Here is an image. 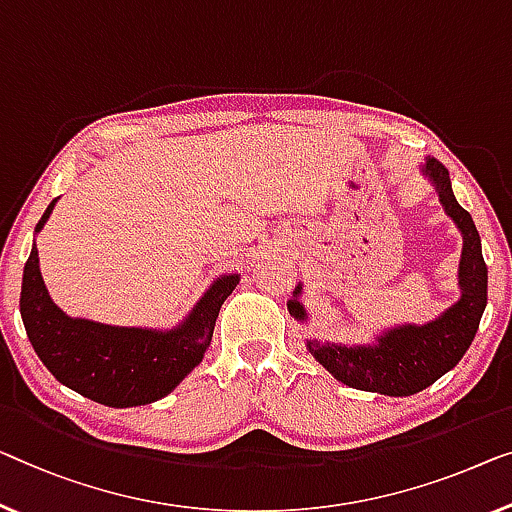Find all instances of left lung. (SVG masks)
I'll list each match as a JSON object with an SVG mask.
<instances>
[{"label": "left lung", "mask_w": 512, "mask_h": 512, "mask_svg": "<svg viewBox=\"0 0 512 512\" xmlns=\"http://www.w3.org/2000/svg\"><path fill=\"white\" fill-rule=\"evenodd\" d=\"M425 174L437 183L441 204L464 234L460 259V301L444 315L425 326H400L381 335L377 345L338 347L308 342L310 354L342 384L381 395H414L432 386L448 370H453L476 338L480 317L487 305V264L480 250V236L469 211L457 204L448 170L439 160L425 163ZM296 287L294 294H299ZM296 319H305L303 305L287 303Z\"/></svg>", "instance_id": "1"}]
</instances>
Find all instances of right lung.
<instances>
[{"label": "right lung", "instance_id": "right-lung-1", "mask_svg": "<svg viewBox=\"0 0 512 512\" xmlns=\"http://www.w3.org/2000/svg\"><path fill=\"white\" fill-rule=\"evenodd\" d=\"M55 202L38 220L36 232L50 218ZM236 285V273L218 278L174 331L121 329L64 315L45 289L34 246L22 273L20 315L34 352L52 377L89 400L124 409L165 398L200 365L220 305Z\"/></svg>", "mask_w": 512, "mask_h": 512}]
</instances>
